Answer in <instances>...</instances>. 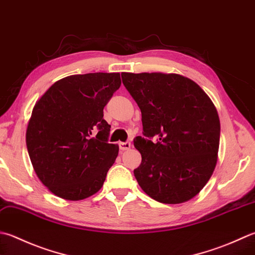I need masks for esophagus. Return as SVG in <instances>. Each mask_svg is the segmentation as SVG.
<instances>
[{"mask_svg": "<svg viewBox=\"0 0 255 255\" xmlns=\"http://www.w3.org/2000/svg\"><path fill=\"white\" fill-rule=\"evenodd\" d=\"M119 149L121 150H128V149H130L131 147V143L129 141H126V142H119Z\"/></svg>", "mask_w": 255, "mask_h": 255, "instance_id": "obj_1", "label": "esophagus"}]
</instances>
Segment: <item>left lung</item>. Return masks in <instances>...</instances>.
<instances>
[{
    "instance_id": "1",
    "label": "left lung",
    "mask_w": 255,
    "mask_h": 255,
    "mask_svg": "<svg viewBox=\"0 0 255 255\" xmlns=\"http://www.w3.org/2000/svg\"><path fill=\"white\" fill-rule=\"evenodd\" d=\"M122 78L141 112L143 137L133 139L141 153L140 166L133 170L139 186L161 203L190 200L217 164L216 106L198 84L181 75L123 73Z\"/></svg>"
}]
</instances>
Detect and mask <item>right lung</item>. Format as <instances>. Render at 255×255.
<instances>
[{"mask_svg":"<svg viewBox=\"0 0 255 255\" xmlns=\"http://www.w3.org/2000/svg\"><path fill=\"white\" fill-rule=\"evenodd\" d=\"M121 84L119 73L72 75L35 104L27 151L38 179L55 196L77 201L101 190L119 151L118 144L108 143L104 107Z\"/></svg>","mask_w":255,"mask_h":255,"instance_id":"add662e5","label":"right lung"}]
</instances>
